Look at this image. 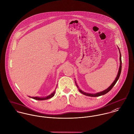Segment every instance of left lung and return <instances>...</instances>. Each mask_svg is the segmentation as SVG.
<instances>
[{
	"instance_id": "1",
	"label": "left lung",
	"mask_w": 134,
	"mask_h": 134,
	"mask_svg": "<svg viewBox=\"0 0 134 134\" xmlns=\"http://www.w3.org/2000/svg\"><path fill=\"white\" fill-rule=\"evenodd\" d=\"M120 51V50H119ZM120 67H119V72H118V75L115 78V80L114 81V82L112 83V84L107 88L106 90L103 91V92H99V93H96V94H88V93H84L83 92H82L81 90H80V89H79L80 92L82 94H83V95H85L86 96H90V97H98V96H102V95H105L106 94H107L108 92H109L112 88V87L114 86V85L115 84V83H116L117 81L118 80V79H119V77H120V74H121V69H122V60H121V53H120ZM76 83V84L77 85V86L78 87V85H77L76 84V82H75Z\"/></svg>"
}]
</instances>
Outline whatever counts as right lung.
<instances>
[{
  "instance_id": "right-lung-1",
  "label": "right lung",
  "mask_w": 134,
  "mask_h": 134,
  "mask_svg": "<svg viewBox=\"0 0 134 134\" xmlns=\"http://www.w3.org/2000/svg\"><path fill=\"white\" fill-rule=\"evenodd\" d=\"M55 91H54L53 93H52L50 95L45 97V98H40V97H31L32 98L34 99H36V100H47V99H50L51 98H52L54 95V94H55Z\"/></svg>"
}]
</instances>
